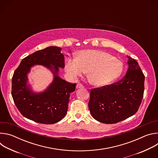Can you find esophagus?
Segmentation results:
<instances>
[{"mask_svg": "<svg viewBox=\"0 0 158 158\" xmlns=\"http://www.w3.org/2000/svg\"><path fill=\"white\" fill-rule=\"evenodd\" d=\"M83 87H84V85L81 83H78L76 85V88L77 89H80V88H83Z\"/></svg>", "mask_w": 158, "mask_h": 158, "instance_id": "34e87169", "label": "esophagus"}]
</instances>
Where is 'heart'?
Wrapping results in <instances>:
<instances>
[{
    "instance_id": "obj_1",
    "label": "heart",
    "mask_w": 158,
    "mask_h": 158,
    "mask_svg": "<svg viewBox=\"0 0 158 158\" xmlns=\"http://www.w3.org/2000/svg\"><path fill=\"white\" fill-rule=\"evenodd\" d=\"M65 70L76 78L87 73L89 82L97 86L108 85L117 79L123 70V64L110 54L99 50L85 49L76 54V57H67Z\"/></svg>"
}]
</instances>
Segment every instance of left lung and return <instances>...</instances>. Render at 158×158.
Here are the masks:
<instances>
[{"label": "left lung", "instance_id": "obj_1", "mask_svg": "<svg viewBox=\"0 0 158 158\" xmlns=\"http://www.w3.org/2000/svg\"><path fill=\"white\" fill-rule=\"evenodd\" d=\"M128 69L120 81L92 89L88 103L92 116L105 124H115L139 109L144 91V75L138 62L127 56Z\"/></svg>", "mask_w": 158, "mask_h": 158}]
</instances>
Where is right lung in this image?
Instances as JSON below:
<instances>
[{
	"label": "right lung",
	"instance_id": "obj_1",
	"mask_svg": "<svg viewBox=\"0 0 158 158\" xmlns=\"http://www.w3.org/2000/svg\"><path fill=\"white\" fill-rule=\"evenodd\" d=\"M61 48L51 46L22 60L12 79V96L19 112L25 118L40 124H52L62 119L67 112L71 93L76 84L62 79L59 67L64 68V57ZM35 64L48 67L54 74L50 85L42 93L35 94L27 85V74Z\"/></svg>",
	"mask_w": 158,
	"mask_h": 158
}]
</instances>
